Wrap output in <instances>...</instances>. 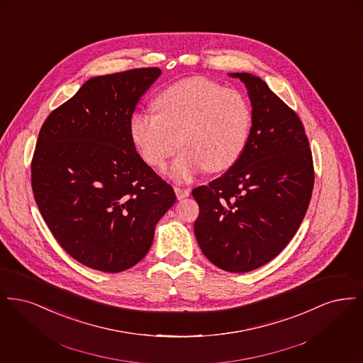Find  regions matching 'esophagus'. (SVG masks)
Returning a JSON list of instances; mask_svg holds the SVG:
<instances>
[{"label":"esophagus","instance_id":"34e87169","mask_svg":"<svg viewBox=\"0 0 363 363\" xmlns=\"http://www.w3.org/2000/svg\"><path fill=\"white\" fill-rule=\"evenodd\" d=\"M174 191H175V196H177V199H178V200H182V199L188 197L190 193L189 190L184 189V188H179V186H175V188H174Z\"/></svg>","mask_w":363,"mask_h":363}]
</instances>
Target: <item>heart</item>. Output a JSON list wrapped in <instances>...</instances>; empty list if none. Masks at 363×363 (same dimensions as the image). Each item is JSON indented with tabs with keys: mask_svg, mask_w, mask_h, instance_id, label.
I'll return each mask as SVG.
<instances>
[{
	"mask_svg": "<svg viewBox=\"0 0 363 363\" xmlns=\"http://www.w3.org/2000/svg\"><path fill=\"white\" fill-rule=\"evenodd\" d=\"M157 114L136 113L130 138L143 160L162 166L178 151L164 172L175 181H189L204 169L231 167L247 143L252 114L240 91L204 77H191L162 89L154 99Z\"/></svg>",
	"mask_w": 363,
	"mask_h": 363,
	"instance_id": "heart-1",
	"label": "heart"
}]
</instances>
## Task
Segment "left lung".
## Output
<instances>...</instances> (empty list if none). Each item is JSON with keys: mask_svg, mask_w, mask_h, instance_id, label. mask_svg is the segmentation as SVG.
Segmentation results:
<instances>
[{"mask_svg": "<svg viewBox=\"0 0 363 363\" xmlns=\"http://www.w3.org/2000/svg\"><path fill=\"white\" fill-rule=\"evenodd\" d=\"M240 79L252 104V128L240 159L220 178L191 190L200 213L197 242L212 264L249 272L291 241L311 203L314 170L303 125L265 82Z\"/></svg>", "mask_w": 363, "mask_h": 363, "instance_id": "1", "label": "left lung"}]
</instances>
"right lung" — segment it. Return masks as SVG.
<instances>
[{
    "label": "right lung",
    "instance_id": "1",
    "mask_svg": "<svg viewBox=\"0 0 363 363\" xmlns=\"http://www.w3.org/2000/svg\"><path fill=\"white\" fill-rule=\"evenodd\" d=\"M160 73L92 77L40 128L31 163L35 201L62 249L92 269L116 274L144 259L156 223L177 200L129 130L138 99Z\"/></svg>",
    "mask_w": 363,
    "mask_h": 363
}]
</instances>
